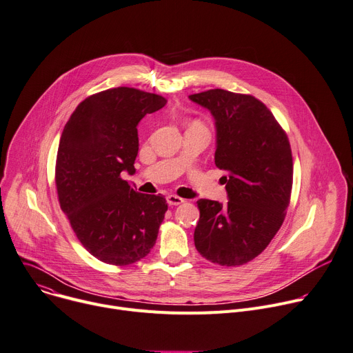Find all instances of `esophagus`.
Masks as SVG:
<instances>
[{
    "instance_id": "1",
    "label": "esophagus",
    "mask_w": 353,
    "mask_h": 353,
    "mask_svg": "<svg viewBox=\"0 0 353 353\" xmlns=\"http://www.w3.org/2000/svg\"><path fill=\"white\" fill-rule=\"evenodd\" d=\"M185 202V199H182V198H179V196H176V195H168L167 196V203L170 205V206H178V205H181V203H183Z\"/></svg>"
}]
</instances>
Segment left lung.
Segmentation results:
<instances>
[{
	"instance_id": "obj_1",
	"label": "left lung",
	"mask_w": 353,
	"mask_h": 353,
	"mask_svg": "<svg viewBox=\"0 0 353 353\" xmlns=\"http://www.w3.org/2000/svg\"><path fill=\"white\" fill-rule=\"evenodd\" d=\"M189 100L214 120V164L223 176L228 203L199 199L196 250L221 265H240L259 256L283 225L292 186L287 134L256 97L213 89Z\"/></svg>"
}]
</instances>
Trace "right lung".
<instances>
[{"label": "right lung", "instance_id": "1", "mask_svg": "<svg viewBox=\"0 0 353 353\" xmlns=\"http://www.w3.org/2000/svg\"><path fill=\"white\" fill-rule=\"evenodd\" d=\"M167 100L132 88L96 93L66 123L57 157L61 209L83 248L100 261L127 265L155 245L168 209L162 195L135 192L137 125Z\"/></svg>", "mask_w": 353, "mask_h": 353}]
</instances>
